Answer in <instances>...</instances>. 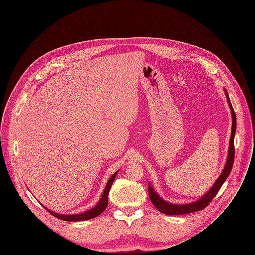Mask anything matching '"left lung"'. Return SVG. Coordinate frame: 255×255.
I'll use <instances>...</instances> for the list:
<instances>
[{"mask_svg":"<svg viewBox=\"0 0 255 255\" xmlns=\"http://www.w3.org/2000/svg\"><path fill=\"white\" fill-rule=\"evenodd\" d=\"M225 96L227 98V103L229 105L230 111H231V116H232V127H231V135H230V140H229V147H228V155H227V160L225 163V166L217 178V180L214 182L212 187L198 200L188 203V204H172L169 203L165 200H163L151 187V184L148 183V196L152 204L156 207L157 210L160 212L166 214V215H179V214H186V213H191L195 212L198 210L203 209L208 205V203L214 198V196L217 194L218 190L220 189L221 185L225 181V179L228 177L233 161H234V135H235V130H236V116L233 111L232 105L230 103L227 91L224 90Z\"/></svg>","mask_w":255,"mask_h":255,"instance_id":"left-lung-1","label":"left lung"}]
</instances>
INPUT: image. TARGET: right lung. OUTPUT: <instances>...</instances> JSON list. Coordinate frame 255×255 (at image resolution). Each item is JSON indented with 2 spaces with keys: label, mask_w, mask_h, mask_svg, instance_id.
<instances>
[{
  "label": "right lung",
  "mask_w": 255,
  "mask_h": 255,
  "mask_svg": "<svg viewBox=\"0 0 255 255\" xmlns=\"http://www.w3.org/2000/svg\"><path fill=\"white\" fill-rule=\"evenodd\" d=\"M118 172H119V171L115 172V173L111 176V178L109 179V181H108V183H107V185H106V188H105V190H104V192H103V194H102V197H101L99 203H98L95 207L91 208L90 210H88V211H86V212H83V213H80V214H60V213H56V212H54V211H52V210L46 208L45 206H44V207H45L52 215H54L55 217H57V218H59V219H62V220H65V221H83V220H88V219H92V218H94V217H97V216L100 215L102 212H104V210L106 209V207H107V205H108V196H109V192H110V189H111V187H112V184H113V182H114V180H115L116 175H117Z\"/></svg>",
  "instance_id": "obj_1"
}]
</instances>
